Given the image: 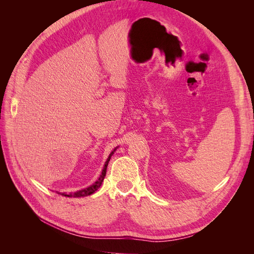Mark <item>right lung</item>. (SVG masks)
<instances>
[{"label":"right lung","mask_w":254,"mask_h":254,"mask_svg":"<svg viewBox=\"0 0 254 254\" xmlns=\"http://www.w3.org/2000/svg\"><path fill=\"white\" fill-rule=\"evenodd\" d=\"M115 149H117V148H115ZM115 149L110 153V156L108 157V159H107L106 163H105V166H104V170H103V172H102V175H101V177H99L98 180H97L94 184H92L91 187H89V188H87V189H84V190H78V191H75V193H71V194L63 193L61 195L65 196V197H86V196H89V195H91V194L95 193V191L99 189V187L102 186V182H103L104 179H105L106 172H107V166H108L110 158H111V156L113 155V152L115 151ZM57 193H58V191H57ZM58 194H59V193H58Z\"/></svg>","instance_id":"add662e5"}]
</instances>
